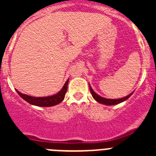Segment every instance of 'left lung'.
Instances as JSON below:
<instances>
[{"mask_svg":"<svg viewBox=\"0 0 156 156\" xmlns=\"http://www.w3.org/2000/svg\"><path fill=\"white\" fill-rule=\"evenodd\" d=\"M89 87H90V93L92 94V97L94 98L95 101H97L98 103H101V104L102 105H117V104H119L121 102H123L125 101L126 100H127L130 96L132 95V94L133 93V91L132 93H130L129 94H128L127 96L124 98H117V99H110V98H103L100 95L98 94L97 93H95L94 91V90L92 89V87H90V83H89Z\"/></svg>","mask_w":156,"mask_h":156,"instance_id":"left-lung-1","label":"left lung"}]
</instances>
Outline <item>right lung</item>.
I'll list each match as a JSON object with an SVG mask.
<instances>
[{
    "label": "right lung",
    "mask_w": 156,
    "mask_h": 156,
    "mask_svg": "<svg viewBox=\"0 0 156 156\" xmlns=\"http://www.w3.org/2000/svg\"><path fill=\"white\" fill-rule=\"evenodd\" d=\"M68 83L69 79L66 80L64 86L58 93L53 95H50V96H47V97H34V96L21 93L16 89V90L22 98L33 105L40 106V107H51V106L56 105L61 103L64 100L65 95H66L67 88H68Z\"/></svg>",
    "instance_id": "1"
}]
</instances>
